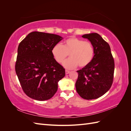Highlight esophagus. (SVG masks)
<instances>
[{"instance_id":"esophagus-1","label":"esophagus","mask_w":131,"mask_h":131,"mask_svg":"<svg viewBox=\"0 0 131 131\" xmlns=\"http://www.w3.org/2000/svg\"><path fill=\"white\" fill-rule=\"evenodd\" d=\"M70 73V71H69V70H66V74H69Z\"/></svg>"}]
</instances>
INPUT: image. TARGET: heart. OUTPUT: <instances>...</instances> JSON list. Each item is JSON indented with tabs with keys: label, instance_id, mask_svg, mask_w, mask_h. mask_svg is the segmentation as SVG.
Returning <instances> with one entry per match:
<instances>
[{
	"label": "heart",
	"instance_id": "heart-1",
	"mask_svg": "<svg viewBox=\"0 0 131 131\" xmlns=\"http://www.w3.org/2000/svg\"><path fill=\"white\" fill-rule=\"evenodd\" d=\"M52 56L58 63H63L67 57L70 58L66 61L63 66L72 69L79 65L80 67L88 66L93 60L94 49L92 43L81 39L72 37L63 42V45L56 44L51 50Z\"/></svg>",
	"mask_w": 131,
	"mask_h": 131
}]
</instances>
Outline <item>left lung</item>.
Listing matches in <instances>:
<instances>
[{"mask_svg":"<svg viewBox=\"0 0 131 131\" xmlns=\"http://www.w3.org/2000/svg\"><path fill=\"white\" fill-rule=\"evenodd\" d=\"M94 49L93 60L78 70L75 83L77 92L85 100L97 99L108 91L112 85L115 64L109 45L96 33L84 34Z\"/></svg>","mask_w":131,"mask_h":131,"instance_id":"left-lung-1","label":"left lung"}]
</instances>
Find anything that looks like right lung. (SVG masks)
Returning a JSON list of instances; mask_svg holds the SVG:
<instances>
[{
    "instance_id": "add662e5",
    "label": "right lung",
    "mask_w": 131,
    "mask_h": 131,
    "mask_svg": "<svg viewBox=\"0 0 131 131\" xmlns=\"http://www.w3.org/2000/svg\"><path fill=\"white\" fill-rule=\"evenodd\" d=\"M62 39L56 34L33 31L19 43L15 70L29 97L46 101L57 92L65 69L54 60L51 50Z\"/></svg>"
}]
</instances>
